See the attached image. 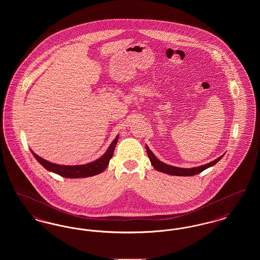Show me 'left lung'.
Masks as SVG:
<instances>
[{"label":"left lung","mask_w":260,"mask_h":260,"mask_svg":"<svg viewBox=\"0 0 260 260\" xmlns=\"http://www.w3.org/2000/svg\"><path fill=\"white\" fill-rule=\"evenodd\" d=\"M146 151H147L150 161H151V164H152V166L154 167L155 170H157L158 172H161V173H167V174H171V175H177V176L196 175L198 173H202L203 171L207 170L208 168L214 166L224 156V155H222L219 158H217L216 160L210 161L209 164H206L204 166H200V167H196V168H191V169H183V168H177V167L167 165V164L162 162L160 160H158L156 158V156L152 153V151L148 148L147 145H146Z\"/></svg>","instance_id":"left-lung-1"}]
</instances>
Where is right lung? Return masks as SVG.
Here are the masks:
<instances>
[{
    "mask_svg": "<svg viewBox=\"0 0 260 260\" xmlns=\"http://www.w3.org/2000/svg\"><path fill=\"white\" fill-rule=\"evenodd\" d=\"M119 136H116V138L112 141L109 148L101 156L99 159L95 161L85 164V165H79V166H62V165H57L53 164L50 161H47L40 156H38L36 153H34L32 150L33 156L46 170L52 172V173L59 174L63 177L67 178H82V177H88V176H93L99 173H101L109 165V161L111 160L112 156L114 154L115 146L117 144Z\"/></svg>",
    "mask_w": 260,
    "mask_h": 260,
    "instance_id": "add662e5",
    "label": "right lung"
}]
</instances>
